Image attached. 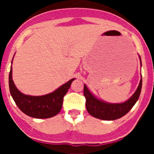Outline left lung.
Returning <instances> with one entry per match:
<instances>
[{
	"label": "left lung",
	"instance_id": "8db88e82",
	"mask_svg": "<svg viewBox=\"0 0 154 154\" xmlns=\"http://www.w3.org/2000/svg\"><path fill=\"white\" fill-rule=\"evenodd\" d=\"M140 61L141 58L139 55ZM142 89V77L136 92L126 101L120 103H111L96 97L84 84V96L86 99L85 106L91 116L103 120H115L126 115L138 100Z\"/></svg>",
	"mask_w": 154,
	"mask_h": 154
}]
</instances>
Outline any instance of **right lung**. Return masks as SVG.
I'll list each match as a JSON object with an SVG mask.
<instances>
[{
    "mask_svg": "<svg viewBox=\"0 0 154 154\" xmlns=\"http://www.w3.org/2000/svg\"><path fill=\"white\" fill-rule=\"evenodd\" d=\"M75 79H72L52 92L44 96H29L17 89L12 79V66H11L9 89L14 101L24 114L36 119H47L55 116L60 112L64 96Z\"/></svg>",
    "mask_w": 154,
    "mask_h": 154,
    "instance_id": "right-lung-1",
    "label": "right lung"
}]
</instances>
